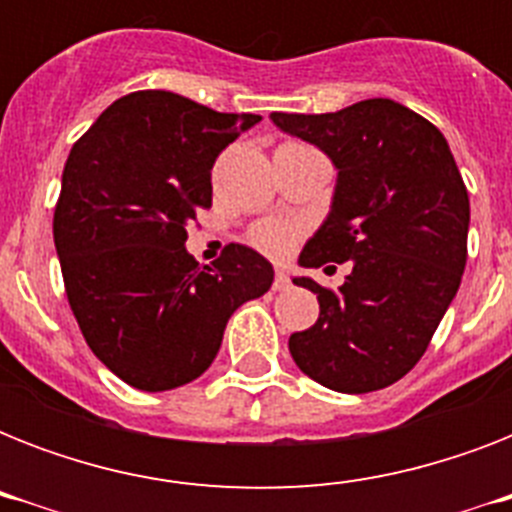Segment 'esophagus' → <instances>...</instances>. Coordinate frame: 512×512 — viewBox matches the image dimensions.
Segmentation results:
<instances>
[{
  "mask_svg": "<svg viewBox=\"0 0 512 512\" xmlns=\"http://www.w3.org/2000/svg\"><path fill=\"white\" fill-rule=\"evenodd\" d=\"M292 287V281H289V276L284 271H279L276 273V279H273V289H276V292H284V289H289Z\"/></svg>",
  "mask_w": 512,
  "mask_h": 512,
  "instance_id": "34e87169",
  "label": "esophagus"
}]
</instances>
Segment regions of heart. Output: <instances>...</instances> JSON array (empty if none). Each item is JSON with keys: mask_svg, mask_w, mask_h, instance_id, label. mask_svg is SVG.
Instances as JSON below:
<instances>
[{"mask_svg": "<svg viewBox=\"0 0 512 512\" xmlns=\"http://www.w3.org/2000/svg\"><path fill=\"white\" fill-rule=\"evenodd\" d=\"M297 239H300L297 225H292L289 220H281V217L260 220V223L249 228V244L260 249L263 255L276 257V260L287 257L297 247Z\"/></svg>", "mask_w": 512, "mask_h": 512, "instance_id": "obj_1", "label": "heart"}]
</instances>
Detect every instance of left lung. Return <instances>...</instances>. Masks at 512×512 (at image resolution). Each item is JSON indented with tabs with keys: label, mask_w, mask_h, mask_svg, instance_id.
Masks as SVG:
<instances>
[{
	"label": "left lung",
	"mask_w": 512,
	"mask_h": 512,
	"mask_svg": "<svg viewBox=\"0 0 512 512\" xmlns=\"http://www.w3.org/2000/svg\"><path fill=\"white\" fill-rule=\"evenodd\" d=\"M271 119L340 170L332 212L300 265H353L340 289L295 279L321 311L311 329L289 337V353L340 393L388 388L428 350L468 260V188L449 143L436 124L388 98Z\"/></svg>",
	"instance_id": "left-lung-1"
}]
</instances>
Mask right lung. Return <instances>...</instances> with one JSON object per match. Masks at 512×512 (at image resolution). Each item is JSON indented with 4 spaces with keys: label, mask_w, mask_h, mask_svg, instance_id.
Listing matches in <instances>:
<instances>
[{
    "label": "right lung",
    "mask_w": 512,
    "mask_h": 512,
    "mask_svg": "<svg viewBox=\"0 0 512 512\" xmlns=\"http://www.w3.org/2000/svg\"><path fill=\"white\" fill-rule=\"evenodd\" d=\"M260 122L164 90L114 100L76 140L52 215L66 297L90 350L138 390H172L215 361L225 324L273 268L228 244L212 268L185 228L212 207V164Z\"/></svg>",
    "instance_id": "add662e5"
}]
</instances>
